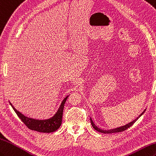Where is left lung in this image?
Returning <instances> with one entry per match:
<instances>
[{
	"label": "left lung",
	"instance_id": "1",
	"mask_svg": "<svg viewBox=\"0 0 156 156\" xmlns=\"http://www.w3.org/2000/svg\"><path fill=\"white\" fill-rule=\"evenodd\" d=\"M146 112V109H145L144 112L141 113V114H140V116L139 117H137V118L136 119H134L133 121H132V122H130V123H129L128 124H126V126H122V127H117V128H115V129H109V130H103V129H99V128H98V127H97L95 124H94V123L93 122V121H92V119H90V120H91V125H92V126H93V127L94 128V129L96 130V131H99V132H101V133H117V132H122V131H125V130H126L127 129H128V128H129V127H131V126L133 125V124L136 122V121L140 118V117L143 115V114L144 113V112Z\"/></svg>",
	"mask_w": 156,
	"mask_h": 156
}]
</instances>
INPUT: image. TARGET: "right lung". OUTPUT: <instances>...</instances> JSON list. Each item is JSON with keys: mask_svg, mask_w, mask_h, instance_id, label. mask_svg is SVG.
<instances>
[{"mask_svg": "<svg viewBox=\"0 0 156 156\" xmlns=\"http://www.w3.org/2000/svg\"><path fill=\"white\" fill-rule=\"evenodd\" d=\"M68 97L69 96H67L66 98L63 99V101H62L59 108H58L57 113L55 114V115L53 117H52L51 118L45 120H39L29 118V117L25 116L23 115L21 113L18 112V111L12 105L11 103H10V104L11 105L12 109L16 113V115H18V117L21 119L24 124H25L29 129L31 130L39 131V132L51 133L57 130L61 125L64 105L65 102H66V100L68 98Z\"/></svg>", "mask_w": 156, "mask_h": 156, "instance_id": "right-lung-1", "label": "right lung"}]
</instances>
